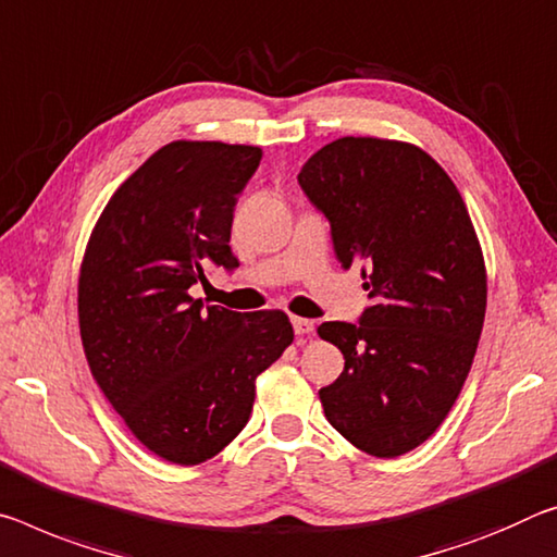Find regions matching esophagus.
I'll list each match as a JSON object with an SVG mask.
<instances>
[{
	"label": "esophagus",
	"mask_w": 557,
	"mask_h": 557,
	"mask_svg": "<svg viewBox=\"0 0 557 557\" xmlns=\"http://www.w3.org/2000/svg\"><path fill=\"white\" fill-rule=\"evenodd\" d=\"M293 326H295V334H299V337H310L314 332V322L305 320V317H293Z\"/></svg>",
	"instance_id": "1"
}]
</instances>
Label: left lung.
<instances>
[{
    "label": "left lung",
    "mask_w": 557,
    "mask_h": 557,
    "mask_svg": "<svg viewBox=\"0 0 557 557\" xmlns=\"http://www.w3.org/2000/svg\"><path fill=\"white\" fill-rule=\"evenodd\" d=\"M297 181L374 299L359 324L317 326L344 355L324 417L359 451L396 458L444 423L471 372L488 293L479 235L448 173L404 140L337 138Z\"/></svg>",
    "instance_id": "left-lung-1"
}]
</instances>
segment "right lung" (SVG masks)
Masks as SVG:
<instances>
[{"label":"right lung","instance_id":"1","mask_svg":"<svg viewBox=\"0 0 557 557\" xmlns=\"http://www.w3.org/2000/svg\"><path fill=\"white\" fill-rule=\"evenodd\" d=\"M262 148L173 140L119 185L78 272V330L106 399L148 451L198 466L245 429L255 379L295 339L280 310L190 297L210 262L237 268L233 213Z\"/></svg>","mask_w":557,"mask_h":557}]
</instances>
